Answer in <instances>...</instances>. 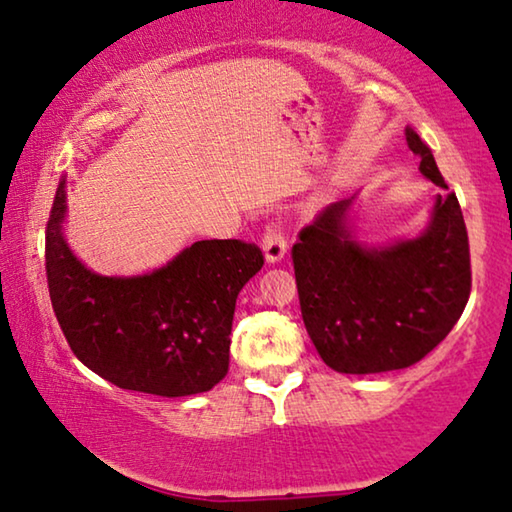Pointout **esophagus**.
<instances>
[{"label":"esophagus","instance_id":"obj_1","mask_svg":"<svg viewBox=\"0 0 512 512\" xmlns=\"http://www.w3.org/2000/svg\"><path fill=\"white\" fill-rule=\"evenodd\" d=\"M262 250H264V257H266V262H269V264H276L285 257L287 241H285V234L280 232L278 225L266 227V232L262 236Z\"/></svg>","mask_w":512,"mask_h":512}]
</instances>
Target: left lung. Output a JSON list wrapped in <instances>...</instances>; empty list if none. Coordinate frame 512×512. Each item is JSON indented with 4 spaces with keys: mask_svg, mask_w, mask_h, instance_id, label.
Instances as JSON below:
<instances>
[{
    "mask_svg": "<svg viewBox=\"0 0 512 512\" xmlns=\"http://www.w3.org/2000/svg\"><path fill=\"white\" fill-rule=\"evenodd\" d=\"M406 143L438 187L415 239L366 246L350 227L355 197L327 206L292 248L301 318L329 369L383 373L429 355L457 325L471 294L469 234L455 192L415 129Z\"/></svg>",
    "mask_w": 512,
    "mask_h": 512,
    "instance_id": "obj_1",
    "label": "left lung"
}]
</instances>
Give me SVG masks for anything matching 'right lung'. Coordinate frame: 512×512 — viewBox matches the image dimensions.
Wrapping results in <instances>:
<instances>
[{
    "instance_id": "add662e5",
    "label": "right lung",
    "mask_w": 512,
    "mask_h": 512,
    "mask_svg": "<svg viewBox=\"0 0 512 512\" xmlns=\"http://www.w3.org/2000/svg\"><path fill=\"white\" fill-rule=\"evenodd\" d=\"M60 181L46 227V276L74 355L122 390L190 397L229 371L236 297L264 255L239 239L197 241L143 276H102L71 253Z\"/></svg>"
}]
</instances>
